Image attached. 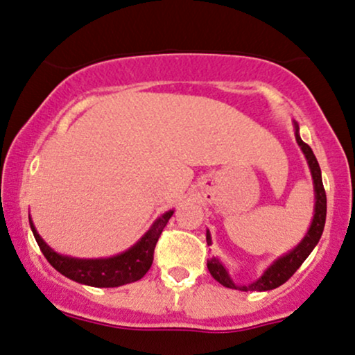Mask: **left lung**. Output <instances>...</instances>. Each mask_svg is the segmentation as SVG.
<instances>
[{
  "mask_svg": "<svg viewBox=\"0 0 355 355\" xmlns=\"http://www.w3.org/2000/svg\"><path fill=\"white\" fill-rule=\"evenodd\" d=\"M299 129L297 124H295V139H297L299 146H301L302 153L306 154L307 162H309V168L312 173V179H314V189H315V214L314 219H312L311 229L307 232L306 237L301 241V244L291 251L289 254H286L284 257L277 259L274 262L270 268L266 270L264 276L257 279L256 282H252L251 286H236L234 282L231 281L229 274L224 269V266L216 259L214 256L207 259V269H209L211 276L223 284L224 287H229V289H237V291H257V293H262V291H270L276 289V287L282 286L286 281H289L291 277L294 276V272L302 266V262L307 259V256L312 252V249L315 248V244L319 243L320 236H322L324 231V224H326V212H327V198H326V189H324L322 184V176H320V168L319 162L315 159L314 153H312L311 146L306 144L299 136ZM206 241L207 244H211V236L209 231L206 234Z\"/></svg>",
  "mask_w": 355,
  "mask_h": 355,
  "instance_id": "obj_1",
  "label": "left lung"
}]
</instances>
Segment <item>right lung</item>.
<instances>
[{
	"instance_id": "obj_1",
	"label": "right lung",
	"mask_w": 355,
	"mask_h": 355,
	"mask_svg": "<svg viewBox=\"0 0 355 355\" xmlns=\"http://www.w3.org/2000/svg\"><path fill=\"white\" fill-rule=\"evenodd\" d=\"M171 216H173V211L162 214L139 243L132 245L129 251L116 257H110V259H73V257L60 256L49 245L44 244V241L41 239L35 226H33L31 219H29V226H31L41 252L44 254L49 264L62 276L86 286L118 287L139 281L148 272L154 259V248H156L157 239H159L162 229L166 227Z\"/></svg>"
}]
</instances>
